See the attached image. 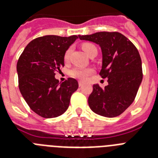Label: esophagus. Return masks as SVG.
I'll return each mask as SVG.
<instances>
[{
	"label": "esophagus",
	"instance_id": "34e87169",
	"mask_svg": "<svg viewBox=\"0 0 158 158\" xmlns=\"http://www.w3.org/2000/svg\"><path fill=\"white\" fill-rule=\"evenodd\" d=\"M84 84H85V82L82 81H78V85H79V86H82V85H83Z\"/></svg>",
	"mask_w": 158,
	"mask_h": 158
}]
</instances>
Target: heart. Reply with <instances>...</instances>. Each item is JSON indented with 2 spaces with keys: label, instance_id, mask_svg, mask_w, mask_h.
<instances>
[{
  "label": "heart",
  "instance_id": "1",
  "mask_svg": "<svg viewBox=\"0 0 158 158\" xmlns=\"http://www.w3.org/2000/svg\"><path fill=\"white\" fill-rule=\"evenodd\" d=\"M81 48L82 49L85 51V52L86 53L87 55H89V56L91 54V52H92L94 50H97L96 47H95L94 44H89V43L83 44H82ZM70 54H71V48H69V49L65 52L64 56V59L65 61L69 60ZM93 73L94 69H91V68L77 67L74 68L73 69L71 70V72H70V75L75 78L85 80V79H86L89 76H90Z\"/></svg>",
  "mask_w": 158,
  "mask_h": 158
}]
</instances>
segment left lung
<instances>
[{"label": "left lung", "mask_w": 158, "mask_h": 158, "mask_svg": "<svg viewBox=\"0 0 158 158\" xmlns=\"http://www.w3.org/2000/svg\"><path fill=\"white\" fill-rule=\"evenodd\" d=\"M79 38L99 44L102 52L99 75L108 79L105 88L94 85L89 106L102 116H118L133 102L142 81V63L137 48L116 31L79 35Z\"/></svg>", "instance_id": "8db88e82"}]
</instances>
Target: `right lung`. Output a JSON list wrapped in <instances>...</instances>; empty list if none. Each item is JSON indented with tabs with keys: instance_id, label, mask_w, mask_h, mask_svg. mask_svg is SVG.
<instances>
[{
	"instance_id": "1",
	"label": "right lung",
	"mask_w": 158,
	"mask_h": 158,
	"mask_svg": "<svg viewBox=\"0 0 158 158\" xmlns=\"http://www.w3.org/2000/svg\"><path fill=\"white\" fill-rule=\"evenodd\" d=\"M77 39V35L36 38L27 44L18 59V87L30 108L40 116L55 118L64 114L72 94L77 89L78 82L74 78L60 84L55 78V73L64 66L65 52Z\"/></svg>"
}]
</instances>
